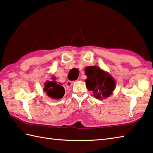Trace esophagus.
<instances>
[{
    "instance_id": "obj_1",
    "label": "esophagus",
    "mask_w": 153,
    "mask_h": 153,
    "mask_svg": "<svg viewBox=\"0 0 153 153\" xmlns=\"http://www.w3.org/2000/svg\"><path fill=\"white\" fill-rule=\"evenodd\" d=\"M74 84V82H71V81H68L67 83H66V85H67L68 88H70Z\"/></svg>"
}]
</instances>
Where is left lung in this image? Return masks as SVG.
Here are the masks:
<instances>
[{
	"mask_svg": "<svg viewBox=\"0 0 153 153\" xmlns=\"http://www.w3.org/2000/svg\"><path fill=\"white\" fill-rule=\"evenodd\" d=\"M84 71L87 76L85 80L86 88L93 91L95 98L102 100L112 95L116 83L108 72L97 66H88Z\"/></svg>",
	"mask_w": 153,
	"mask_h": 153,
	"instance_id": "obj_1",
	"label": "left lung"
}]
</instances>
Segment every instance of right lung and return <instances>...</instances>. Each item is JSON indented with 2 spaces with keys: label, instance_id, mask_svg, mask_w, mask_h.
Instances as JSON below:
<instances>
[{
  "label": "right lung",
  "instance_id": "1",
  "mask_svg": "<svg viewBox=\"0 0 153 153\" xmlns=\"http://www.w3.org/2000/svg\"><path fill=\"white\" fill-rule=\"evenodd\" d=\"M55 80L56 77H53L52 81H47L45 82L43 90L49 98L59 100L64 96L65 89L62 85V84H59Z\"/></svg>",
  "mask_w": 153,
  "mask_h": 153
}]
</instances>
